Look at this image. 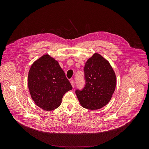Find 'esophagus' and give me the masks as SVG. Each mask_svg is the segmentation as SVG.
Listing matches in <instances>:
<instances>
[{
	"mask_svg": "<svg viewBox=\"0 0 149 149\" xmlns=\"http://www.w3.org/2000/svg\"><path fill=\"white\" fill-rule=\"evenodd\" d=\"M70 82H71V84L72 87L73 88H74V87H75V81H74V80H71V81H70Z\"/></svg>",
	"mask_w": 149,
	"mask_h": 149,
	"instance_id": "1",
	"label": "esophagus"
}]
</instances>
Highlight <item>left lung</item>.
<instances>
[{
  "label": "left lung",
  "mask_w": 149,
  "mask_h": 149,
  "mask_svg": "<svg viewBox=\"0 0 149 149\" xmlns=\"http://www.w3.org/2000/svg\"><path fill=\"white\" fill-rule=\"evenodd\" d=\"M86 85L75 91L82 107L91 110L101 109L110 101L116 86V76L109 62L99 54H94L86 63Z\"/></svg>",
  "instance_id": "obj_1"
}]
</instances>
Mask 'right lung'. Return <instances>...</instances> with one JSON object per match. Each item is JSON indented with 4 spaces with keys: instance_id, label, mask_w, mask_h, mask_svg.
Instances as JSON below:
<instances>
[{
    "instance_id": "obj_1",
    "label": "right lung",
    "mask_w": 149,
    "mask_h": 149,
    "mask_svg": "<svg viewBox=\"0 0 149 149\" xmlns=\"http://www.w3.org/2000/svg\"><path fill=\"white\" fill-rule=\"evenodd\" d=\"M28 86L33 101L45 111L57 109L63 95L72 89L58 62L48 54L33 63L28 74Z\"/></svg>"
}]
</instances>
